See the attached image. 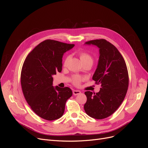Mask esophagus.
I'll return each instance as SVG.
<instances>
[{
    "mask_svg": "<svg viewBox=\"0 0 148 148\" xmlns=\"http://www.w3.org/2000/svg\"><path fill=\"white\" fill-rule=\"evenodd\" d=\"M73 95H77L80 94V93H81V92H80V90H74L73 91Z\"/></svg>",
    "mask_w": 148,
    "mask_h": 148,
    "instance_id": "1",
    "label": "esophagus"
}]
</instances>
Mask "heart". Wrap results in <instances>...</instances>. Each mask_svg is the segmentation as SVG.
<instances>
[{"label": "heart", "instance_id": "heart-1", "mask_svg": "<svg viewBox=\"0 0 148 148\" xmlns=\"http://www.w3.org/2000/svg\"><path fill=\"white\" fill-rule=\"evenodd\" d=\"M79 56L80 57V59L81 60V61L82 62V63H84V62H88V61H90L93 62V58L90 55V54L86 52H84V51H82L80 52L79 53ZM69 60V56H67L64 62V65L66 66L67 63H68V61ZM84 80V77L79 75H73L71 77V82L73 83V84L75 85V86H78L79 85L81 82Z\"/></svg>", "mask_w": 148, "mask_h": 148}]
</instances>
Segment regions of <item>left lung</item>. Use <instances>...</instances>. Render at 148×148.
<instances>
[{"instance_id":"8db88e82","label":"left lung","mask_w":148,"mask_h":148,"mask_svg":"<svg viewBox=\"0 0 148 148\" xmlns=\"http://www.w3.org/2000/svg\"><path fill=\"white\" fill-rule=\"evenodd\" d=\"M85 44L97 45L99 49L98 64L92 80L101 88L96 94L84 92L87 101L84 109L90 117L103 119L117 110L125 98L129 84L128 69L122 54L110 42L99 39Z\"/></svg>"}]
</instances>
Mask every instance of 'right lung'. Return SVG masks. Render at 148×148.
I'll list each match as a JSON object with an SVG mask.
<instances>
[{"mask_svg":"<svg viewBox=\"0 0 148 148\" xmlns=\"http://www.w3.org/2000/svg\"><path fill=\"white\" fill-rule=\"evenodd\" d=\"M74 44L46 40L26 58L21 72L23 95L32 110L41 118L56 120L63 115L67 99L73 95L68 87L53 86V75L60 73L62 56Z\"/></svg>","mask_w":148,"mask_h":148,"instance_id":"1","label":"right lung"}]
</instances>
